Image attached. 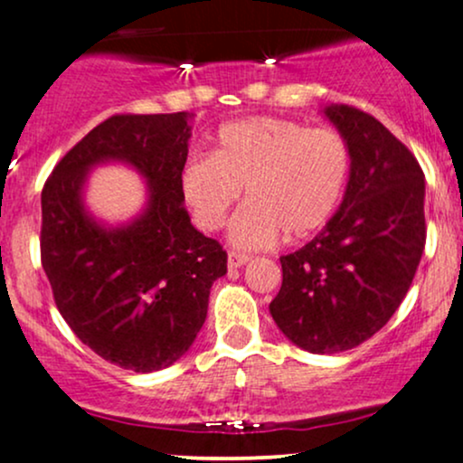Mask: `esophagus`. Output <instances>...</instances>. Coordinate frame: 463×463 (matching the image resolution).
Instances as JSON below:
<instances>
[{
  "label": "esophagus",
  "instance_id": "34e87169",
  "mask_svg": "<svg viewBox=\"0 0 463 463\" xmlns=\"http://www.w3.org/2000/svg\"><path fill=\"white\" fill-rule=\"evenodd\" d=\"M250 261L248 254H241V252H231L228 254V268L231 269H237V268H243Z\"/></svg>",
  "mask_w": 463,
  "mask_h": 463
}]
</instances>
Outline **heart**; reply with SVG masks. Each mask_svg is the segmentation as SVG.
<instances>
[{"mask_svg":"<svg viewBox=\"0 0 463 463\" xmlns=\"http://www.w3.org/2000/svg\"><path fill=\"white\" fill-rule=\"evenodd\" d=\"M350 172L348 143L331 128H307L279 117H248L222 126L211 156L180 172V194L202 231H220L246 189L228 239L263 250L316 232L342 200Z\"/></svg>","mask_w":463,"mask_h":463,"instance_id":"1","label":"heart"}]
</instances>
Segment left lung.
<instances>
[{
  "instance_id": "8db88e82",
  "label": "left lung",
  "mask_w": 463,
  "mask_h": 463,
  "mask_svg": "<svg viewBox=\"0 0 463 463\" xmlns=\"http://www.w3.org/2000/svg\"><path fill=\"white\" fill-rule=\"evenodd\" d=\"M322 113L348 143L346 191L326 226L280 257L269 313L298 348L335 354L379 333L407 296L427 239L424 174L372 115L346 104Z\"/></svg>"
}]
</instances>
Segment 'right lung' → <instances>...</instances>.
<instances>
[{
    "label": "right lung",
    "mask_w": 463,
    "mask_h": 463,
    "mask_svg": "<svg viewBox=\"0 0 463 463\" xmlns=\"http://www.w3.org/2000/svg\"><path fill=\"white\" fill-rule=\"evenodd\" d=\"M194 113L115 115L69 150L41 194V263L61 316L95 354L154 372L194 344L226 252L191 224L180 194ZM128 164L146 180V204L124 225L86 209L95 166Z\"/></svg>",
    "instance_id": "obj_1"
}]
</instances>
